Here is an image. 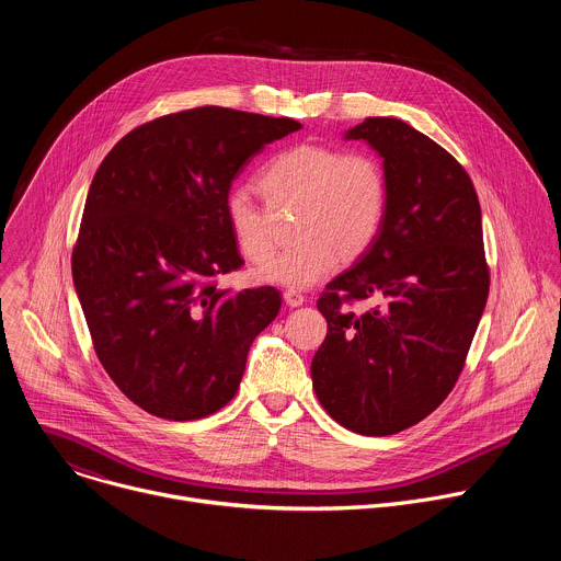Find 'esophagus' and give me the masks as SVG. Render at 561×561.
Wrapping results in <instances>:
<instances>
[{"label":"esophagus","instance_id":"34e87169","mask_svg":"<svg viewBox=\"0 0 561 561\" xmlns=\"http://www.w3.org/2000/svg\"><path fill=\"white\" fill-rule=\"evenodd\" d=\"M284 301L288 304V306H301L304 301H306V297L299 293V290H295V288H288V290H284Z\"/></svg>","mask_w":561,"mask_h":561}]
</instances>
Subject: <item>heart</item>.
Wrapping results in <instances>:
<instances>
[{
  "label": "heart",
  "instance_id": "b5f03b06",
  "mask_svg": "<svg viewBox=\"0 0 561 561\" xmlns=\"http://www.w3.org/2000/svg\"><path fill=\"white\" fill-rule=\"evenodd\" d=\"M273 210L295 208V244L262 268L257 279L306 288L324 279L342 260L370 251L388 215V180L379 159L331 144H293L275 152L257 175ZM228 228L247 260L260 264L273 255L271 213L251 191L232 188L224 199Z\"/></svg>",
  "mask_w": 561,
  "mask_h": 561
}]
</instances>
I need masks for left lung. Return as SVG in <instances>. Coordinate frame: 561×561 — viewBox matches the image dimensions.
Instances as JSON below:
<instances>
[{
  "instance_id": "1",
  "label": "left lung",
  "mask_w": 561,
  "mask_h": 561,
  "mask_svg": "<svg viewBox=\"0 0 561 561\" xmlns=\"http://www.w3.org/2000/svg\"><path fill=\"white\" fill-rule=\"evenodd\" d=\"M383 159L386 224L317 308L329 333L312 357L319 404L344 428L383 437L428 417L453 390L489 299L482 208L457 159L394 117L346 133ZM379 296L366 313L347 306Z\"/></svg>"
}]
</instances>
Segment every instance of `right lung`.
Returning a JSON list of instances; mask_svg holds the SVG:
<instances>
[{"label": "right lung", "mask_w": 561, "mask_h": 561, "mask_svg": "<svg viewBox=\"0 0 561 561\" xmlns=\"http://www.w3.org/2000/svg\"><path fill=\"white\" fill-rule=\"evenodd\" d=\"M299 128L290 117L191 108L137 126L98 169L72 282L102 366L146 413L191 422L234 397L282 297L273 286H217L244 264L224 199L255 152Z\"/></svg>", "instance_id": "1"}]
</instances>
